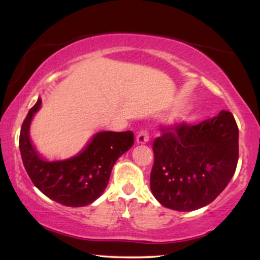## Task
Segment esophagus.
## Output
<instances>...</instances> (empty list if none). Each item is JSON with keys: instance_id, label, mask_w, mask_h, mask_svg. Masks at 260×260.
<instances>
[{"instance_id": "obj_1", "label": "esophagus", "mask_w": 260, "mask_h": 260, "mask_svg": "<svg viewBox=\"0 0 260 260\" xmlns=\"http://www.w3.org/2000/svg\"><path fill=\"white\" fill-rule=\"evenodd\" d=\"M136 141L138 144H145V143L149 142V133L146 130H142L139 131L137 137H136Z\"/></svg>"}]
</instances>
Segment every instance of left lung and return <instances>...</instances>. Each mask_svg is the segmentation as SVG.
Returning a JSON list of instances; mask_svg holds the SVG:
<instances>
[{"label": "left lung", "mask_w": 260, "mask_h": 260, "mask_svg": "<svg viewBox=\"0 0 260 260\" xmlns=\"http://www.w3.org/2000/svg\"><path fill=\"white\" fill-rule=\"evenodd\" d=\"M161 133L152 144V194L176 211H193L210 204L237 168L238 126L233 115L221 110L197 125L180 123L161 127Z\"/></svg>", "instance_id": "left-lung-1"}]
</instances>
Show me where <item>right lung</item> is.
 Here are the masks:
<instances>
[{
  "instance_id": "1",
  "label": "right lung",
  "mask_w": 260,
  "mask_h": 260,
  "mask_svg": "<svg viewBox=\"0 0 260 260\" xmlns=\"http://www.w3.org/2000/svg\"><path fill=\"white\" fill-rule=\"evenodd\" d=\"M42 100L30 109L21 127L20 151L25 171L37 189L59 204L78 208L95 202L107 187L116 160L134 144L133 131H102L83 151L64 160L43 159L31 144L29 127Z\"/></svg>"
}]
</instances>
